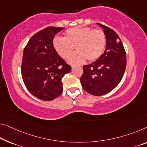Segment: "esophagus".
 Listing matches in <instances>:
<instances>
[{
    "label": "esophagus",
    "mask_w": 147,
    "mask_h": 147,
    "mask_svg": "<svg viewBox=\"0 0 147 147\" xmlns=\"http://www.w3.org/2000/svg\"><path fill=\"white\" fill-rule=\"evenodd\" d=\"M74 67H75V66H72V68H74Z\"/></svg>",
    "instance_id": "1"
}]
</instances>
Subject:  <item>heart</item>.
Wrapping results in <instances>:
<instances>
[{
	"instance_id": "b5f03b06",
	"label": "heart",
	"mask_w": 147,
	"mask_h": 147,
	"mask_svg": "<svg viewBox=\"0 0 147 147\" xmlns=\"http://www.w3.org/2000/svg\"><path fill=\"white\" fill-rule=\"evenodd\" d=\"M106 46V36L101 29L90 27H75L67 29L65 37H56L53 47L61 58L67 59L75 47L77 53L69 59L71 64H79L87 59L92 62L102 56Z\"/></svg>"
}]
</instances>
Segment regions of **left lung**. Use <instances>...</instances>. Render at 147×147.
Returning <instances> with one entry per match:
<instances>
[{"label":"left lung","mask_w":147,"mask_h":147,"mask_svg":"<svg viewBox=\"0 0 147 147\" xmlns=\"http://www.w3.org/2000/svg\"><path fill=\"white\" fill-rule=\"evenodd\" d=\"M98 24L103 28L107 47L100 58L83 66L80 81L85 91L101 96L112 91L121 81L126 67V54L118 34L108 27Z\"/></svg>","instance_id":"obj_1"}]
</instances>
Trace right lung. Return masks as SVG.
<instances>
[{
  "label": "right lung",
  "mask_w": 147,
  "mask_h": 147,
  "mask_svg": "<svg viewBox=\"0 0 147 147\" xmlns=\"http://www.w3.org/2000/svg\"><path fill=\"white\" fill-rule=\"evenodd\" d=\"M64 28L48 27L36 33L24 48L22 76L28 91L36 98L53 100L63 91L62 80L71 71L53 47L56 34Z\"/></svg>",
  "instance_id": "right-lung-1"
}]
</instances>
